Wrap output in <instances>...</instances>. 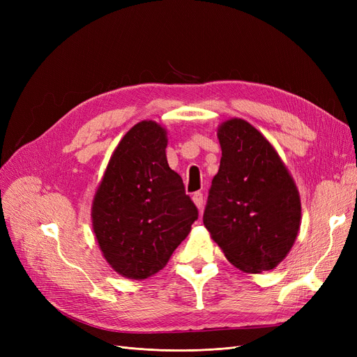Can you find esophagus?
<instances>
[{
	"mask_svg": "<svg viewBox=\"0 0 357 357\" xmlns=\"http://www.w3.org/2000/svg\"><path fill=\"white\" fill-rule=\"evenodd\" d=\"M192 199H193V202H195L197 207L201 210L202 205H204V195H202V193L201 192H195L192 195Z\"/></svg>",
	"mask_w": 357,
	"mask_h": 357,
	"instance_id": "obj_1",
	"label": "esophagus"
}]
</instances>
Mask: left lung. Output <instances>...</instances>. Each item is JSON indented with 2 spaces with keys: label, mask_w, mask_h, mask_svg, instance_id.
<instances>
[{
  "label": "left lung",
  "mask_w": 357,
  "mask_h": 357,
  "mask_svg": "<svg viewBox=\"0 0 357 357\" xmlns=\"http://www.w3.org/2000/svg\"><path fill=\"white\" fill-rule=\"evenodd\" d=\"M218 137L222 159L204 225L232 265L245 273L269 271L296 240L298 189L274 147L248 122L231 119Z\"/></svg>",
  "instance_id": "obj_1"
}]
</instances>
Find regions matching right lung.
I'll return each mask as SVG.
<instances>
[{
    "instance_id": "right-lung-1",
    "label": "right lung",
    "mask_w": 357,
    "mask_h": 357,
    "mask_svg": "<svg viewBox=\"0 0 357 357\" xmlns=\"http://www.w3.org/2000/svg\"><path fill=\"white\" fill-rule=\"evenodd\" d=\"M165 149L164 128L137 123L116 147L93 199V232L105 261L132 280L160 271L198 219Z\"/></svg>"
}]
</instances>
